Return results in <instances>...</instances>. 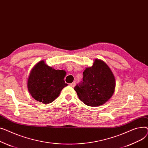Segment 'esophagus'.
I'll list each match as a JSON object with an SVG mask.
<instances>
[{"mask_svg":"<svg viewBox=\"0 0 148 148\" xmlns=\"http://www.w3.org/2000/svg\"><path fill=\"white\" fill-rule=\"evenodd\" d=\"M75 85H76V84H75V82H72V83H71V84H70V85L72 86V87H74V86H75Z\"/></svg>","mask_w":148,"mask_h":148,"instance_id":"obj_1","label":"esophagus"}]
</instances>
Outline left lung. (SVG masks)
<instances>
[{
    "label": "left lung",
    "instance_id": "8db88e82",
    "mask_svg": "<svg viewBox=\"0 0 148 148\" xmlns=\"http://www.w3.org/2000/svg\"><path fill=\"white\" fill-rule=\"evenodd\" d=\"M115 85L114 75L108 65L101 60L95 59L92 66L83 72V81L74 90L86 105L97 106L111 98Z\"/></svg>",
    "mask_w": 148,
    "mask_h": 148
}]
</instances>
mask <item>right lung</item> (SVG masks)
Masks as SVG:
<instances>
[{
  "instance_id": "1",
  "label": "right lung",
  "mask_w": 148,
  "mask_h": 148,
  "mask_svg": "<svg viewBox=\"0 0 148 148\" xmlns=\"http://www.w3.org/2000/svg\"><path fill=\"white\" fill-rule=\"evenodd\" d=\"M66 72L56 70L43 60L34 65L27 80V88L33 98L43 104L57 99L61 91L67 85L64 81Z\"/></svg>"
}]
</instances>
